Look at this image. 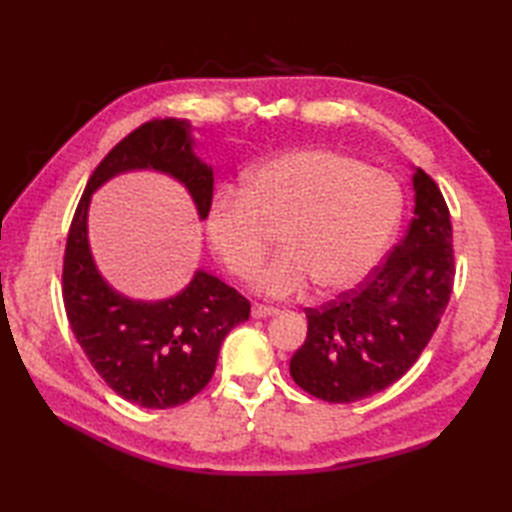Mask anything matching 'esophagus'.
I'll use <instances>...</instances> for the list:
<instances>
[{"mask_svg": "<svg viewBox=\"0 0 512 512\" xmlns=\"http://www.w3.org/2000/svg\"><path fill=\"white\" fill-rule=\"evenodd\" d=\"M250 312H253L255 319H266V317H275L279 310L270 308V306H262V303H255L253 310H250Z\"/></svg>", "mask_w": 512, "mask_h": 512, "instance_id": "34e87169", "label": "esophagus"}]
</instances>
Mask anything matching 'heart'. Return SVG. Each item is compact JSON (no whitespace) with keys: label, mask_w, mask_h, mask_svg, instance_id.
Segmentation results:
<instances>
[{"label":"heart","mask_w":512,"mask_h":512,"mask_svg":"<svg viewBox=\"0 0 512 512\" xmlns=\"http://www.w3.org/2000/svg\"><path fill=\"white\" fill-rule=\"evenodd\" d=\"M402 211L387 173L330 149H297L248 173L246 195L220 191L206 211V233L228 273L253 277L284 231V253L255 288L270 299L308 290L339 295L372 273L394 237Z\"/></svg>","instance_id":"obj_1"}]
</instances>
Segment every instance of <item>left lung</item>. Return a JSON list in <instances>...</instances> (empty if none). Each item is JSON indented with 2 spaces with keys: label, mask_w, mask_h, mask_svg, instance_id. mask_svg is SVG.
Returning <instances> with one entry per match:
<instances>
[{
  "label": "left lung",
  "mask_w": 512,
  "mask_h": 512,
  "mask_svg": "<svg viewBox=\"0 0 512 512\" xmlns=\"http://www.w3.org/2000/svg\"><path fill=\"white\" fill-rule=\"evenodd\" d=\"M407 235L363 284L306 308L308 336L290 376L310 396L356 402L394 385L418 361L453 288V228L438 184L413 167Z\"/></svg>",
  "instance_id": "obj_1"
}]
</instances>
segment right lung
Instances as JSON below:
<instances>
[{"mask_svg":"<svg viewBox=\"0 0 512 512\" xmlns=\"http://www.w3.org/2000/svg\"><path fill=\"white\" fill-rule=\"evenodd\" d=\"M187 118H156L125 136L88 180L63 257V303L76 341L118 396L147 409L184 405L209 385L224 336L248 321L250 303L195 270L178 295L140 301L107 284L88 237L92 193L127 171H158L189 191L200 220L213 200V167L193 151Z\"/></svg>","mask_w":512,"mask_h":512,"instance_id":"obj_1","label":"right lung"}]
</instances>
